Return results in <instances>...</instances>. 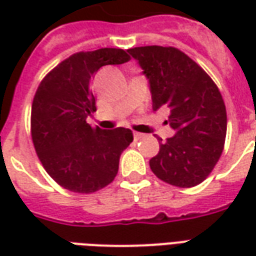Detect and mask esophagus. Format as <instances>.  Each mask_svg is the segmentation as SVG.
Returning <instances> with one entry per match:
<instances>
[{"label": "esophagus", "instance_id": "34e87169", "mask_svg": "<svg viewBox=\"0 0 256 256\" xmlns=\"http://www.w3.org/2000/svg\"><path fill=\"white\" fill-rule=\"evenodd\" d=\"M133 136H134V140H136V141H138V140L144 138V134H142V133H137V132H136Z\"/></svg>", "mask_w": 256, "mask_h": 256}]
</instances>
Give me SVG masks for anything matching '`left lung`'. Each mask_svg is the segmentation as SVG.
I'll use <instances>...</instances> for the list:
<instances>
[{
    "instance_id": "left-lung-1",
    "label": "left lung",
    "mask_w": 256,
    "mask_h": 256,
    "mask_svg": "<svg viewBox=\"0 0 256 256\" xmlns=\"http://www.w3.org/2000/svg\"><path fill=\"white\" fill-rule=\"evenodd\" d=\"M150 80L154 111L170 110L176 134L160 142L150 160L162 181L192 188L202 184L220 160L226 137V108L220 89L198 63L172 46L128 49ZM162 141V138H159Z\"/></svg>"
}]
</instances>
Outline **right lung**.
<instances>
[{
  "mask_svg": "<svg viewBox=\"0 0 256 256\" xmlns=\"http://www.w3.org/2000/svg\"><path fill=\"white\" fill-rule=\"evenodd\" d=\"M128 60L115 48L74 53L38 86L31 106L32 144L44 168L64 189L93 193L116 177L120 155L133 141L132 130L92 128L86 119L96 111V72Z\"/></svg>",
  "mask_w": 256,
  "mask_h": 256,
  "instance_id": "obj_1",
  "label": "right lung"
}]
</instances>
